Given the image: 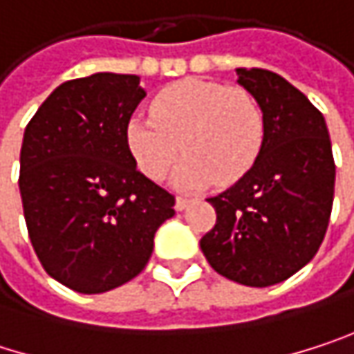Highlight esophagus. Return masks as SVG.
Returning <instances> with one entry per match:
<instances>
[{
	"label": "esophagus",
	"instance_id": "1",
	"mask_svg": "<svg viewBox=\"0 0 354 354\" xmlns=\"http://www.w3.org/2000/svg\"><path fill=\"white\" fill-rule=\"evenodd\" d=\"M190 205V198H184V196H176V211H184L186 207Z\"/></svg>",
	"mask_w": 354,
	"mask_h": 354
}]
</instances>
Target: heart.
Instances as JSON below:
<instances>
[{
    "label": "heart",
    "instance_id": "b5f03b06",
    "mask_svg": "<svg viewBox=\"0 0 354 354\" xmlns=\"http://www.w3.org/2000/svg\"><path fill=\"white\" fill-rule=\"evenodd\" d=\"M266 135L258 100L246 90L207 80H180L156 94L151 118L133 116L124 139L137 168L162 180L180 158L174 184L198 190L211 182L230 186L256 164Z\"/></svg>",
    "mask_w": 354,
    "mask_h": 354
}]
</instances>
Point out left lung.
Segmentation results:
<instances>
[{
    "mask_svg": "<svg viewBox=\"0 0 354 354\" xmlns=\"http://www.w3.org/2000/svg\"><path fill=\"white\" fill-rule=\"evenodd\" d=\"M236 73L262 106L266 135L246 176L207 198L217 221L201 250L221 277L268 287L316 256L332 213L336 166L326 120L306 94L266 69Z\"/></svg>",
    "mask_w": 354,
    "mask_h": 354,
    "instance_id": "1",
    "label": "left lung"
}]
</instances>
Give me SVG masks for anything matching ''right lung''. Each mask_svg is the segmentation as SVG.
Segmentation results:
<instances>
[{
  "mask_svg": "<svg viewBox=\"0 0 354 354\" xmlns=\"http://www.w3.org/2000/svg\"><path fill=\"white\" fill-rule=\"evenodd\" d=\"M145 98L137 75L61 84L36 110L20 151V194L36 256L61 285L94 295L135 279L174 196L143 176L124 129Z\"/></svg>",
  "mask_w": 354,
  "mask_h": 354,
  "instance_id": "1",
  "label": "right lung"
}]
</instances>
